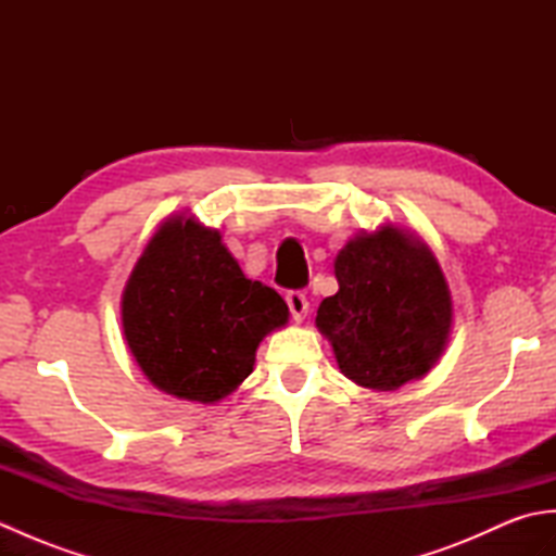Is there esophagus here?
<instances>
[{"label":"esophagus","mask_w":556,"mask_h":556,"mask_svg":"<svg viewBox=\"0 0 556 556\" xmlns=\"http://www.w3.org/2000/svg\"><path fill=\"white\" fill-rule=\"evenodd\" d=\"M287 305H289V313L296 323H301L305 315H308V296H305L303 291L293 289V291H287Z\"/></svg>","instance_id":"obj_1"}]
</instances>
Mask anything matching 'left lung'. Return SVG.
<instances>
[{
  "label": "left lung",
  "mask_w": 556,
  "mask_h": 556,
  "mask_svg": "<svg viewBox=\"0 0 556 556\" xmlns=\"http://www.w3.org/2000/svg\"><path fill=\"white\" fill-rule=\"evenodd\" d=\"M339 291L315 323L341 372L368 389H399L428 372L452 329V296L422 241L382 227L351 239L334 260Z\"/></svg>",
  "instance_id": "obj_1"
}]
</instances>
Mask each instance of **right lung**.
Here are the masks:
<instances>
[{"label": "right lung", "instance_id": "add662e5", "mask_svg": "<svg viewBox=\"0 0 556 556\" xmlns=\"http://www.w3.org/2000/svg\"><path fill=\"white\" fill-rule=\"evenodd\" d=\"M289 308L243 277L215 229L164 222L136 263L122 299L128 349L167 394L212 404L253 372L255 351Z\"/></svg>", "mask_w": 556, "mask_h": 556}]
</instances>
